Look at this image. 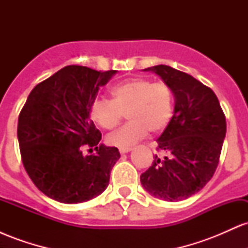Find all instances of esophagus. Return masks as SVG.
I'll return each mask as SVG.
<instances>
[{
	"label": "esophagus",
	"mask_w": 248,
	"mask_h": 248,
	"mask_svg": "<svg viewBox=\"0 0 248 248\" xmlns=\"http://www.w3.org/2000/svg\"><path fill=\"white\" fill-rule=\"evenodd\" d=\"M120 153L121 154H126V153H128V152H130V150H132V148L130 147H127V148H120Z\"/></svg>",
	"instance_id": "1"
}]
</instances>
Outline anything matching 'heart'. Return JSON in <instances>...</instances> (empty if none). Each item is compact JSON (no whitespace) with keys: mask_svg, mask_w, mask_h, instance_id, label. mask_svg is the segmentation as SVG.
<instances>
[{"mask_svg":"<svg viewBox=\"0 0 248 248\" xmlns=\"http://www.w3.org/2000/svg\"><path fill=\"white\" fill-rule=\"evenodd\" d=\"M110 96L112 100L96 99L90 109L92 120L106 130L114 129L127 113L129 121L107 136L110 146L127 148L146 138L148 132H164L173 116L172 91L163 81L127 79L110 88Z\"/></svg>","mask_w":248,"mask_h":248,"instance_id":"heart-1","label":"heart"}]
</instances>
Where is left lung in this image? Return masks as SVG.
Returning a JSON list of instances; mask_svg holds the SVG:
<instances>
[{
	"label": "left lung",
	"instance_id": "obj_1",
	"mask_svg": "<svg viewBox=\"0 0 248 248\" xmlns=\"http://www.w3.org/2000/svg\"><path fill=\"white\" fill-rule=\"evenodd\" d=\"M143 71L156 73L171 88L173 116L157 139L152 167L141 175V184L154 197L178 202L191 197L212 178L226 134V120L217 95L187 73L167 65Z\"/></svg>",
	"mask_w": 248,
	"mask_h": 248
}]
</instances>
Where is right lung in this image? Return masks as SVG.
<instances>
[{"instance_id": "1", "label": "right lung", "mask_w": 248, "mask_h": 248, "mask_svg": "<svg viewBox=\"0 0 248 248\" xmlns=\"http://www.w3.org/2000/svg\"><path fill=\"white\" fill-rule=\"evenodd\" d=\"M116 71L69 65L33 87L18 116L22 162L33 184L65 204L87 202L109 183L118 148L100 144L101 133L90 118L99 87ZM90 147L94 154L85 155Z\"/></svg>"}]
</instances>
